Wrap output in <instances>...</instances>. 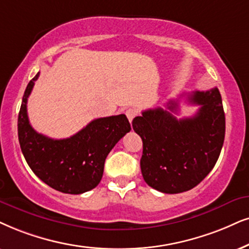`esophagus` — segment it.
I'll use <instances>...</instances> for the list:
<instances>
[{
    "label": "esophagus",
    "mask_w": 249,
    "mask_h": 249,
    "mask_svg": "<svg viewBox=\"0 0 249 249\" xmlns=\"http://www.w3.org/2000/svg\"><path fill=\"white\" fill-rule=\"evenodd\" d=\"M137 115H138V111L135 109H127L126 110V116H127V118H128V121H130V123L133 121V118Z\"/></svg>",
    "instance_id": "1"
}]
</instances>
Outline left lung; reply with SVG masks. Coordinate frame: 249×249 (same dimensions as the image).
Wrapping results in <instances>:
<instances>
[{"instance_id":"left-lung-1","label":"left lung","mask_w":249,"mask_h":249,"mask_svg":"<svg viewBox=\"0 0 249 249\" xmlns=\"http://www.w3.org/2000/svg\"><path fill=\"white\" fill-rule=\"evenodd\" d=\"M188 102L200 106L196 115L178 119V102L168 110L148 109L132 122L142 139L141 174L150 187L162 193L190 191L215 166L225 137V115L218 88L194 92Z\"/></svg>"}]
</instances>
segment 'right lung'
I'll return each mask as SVG.
<instances>
[{
  "mask_svg": "<svg viewBox=\"0 0 249 249\" xmlns=\"http://www.w3.org/2000/svg\"><path fill=\"white\" fill-rule=\"evenodd\" d=\"M40 72L25 89L18 115V139L32 171L48 186L68 194L93 190L101 181L105 162L115 144L131 131L125 115L94 119L67 139L37 133L27 116V99Z\"/></svg>",
  "mask_w": 249,
  "mask_h": 249,
  "instance_id": "obj_1",
  "label": "right lung"
}]
</instances>
